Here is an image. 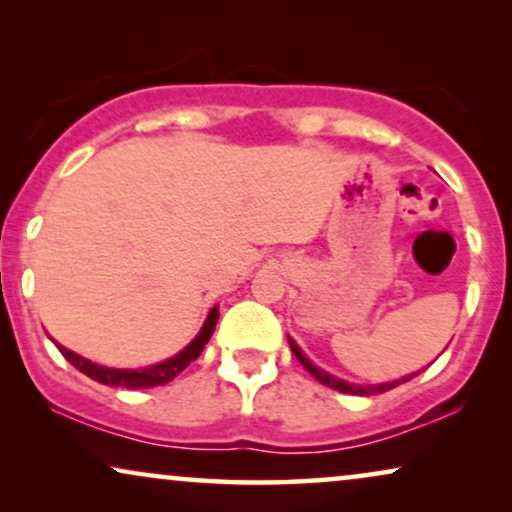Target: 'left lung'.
Masks as SVG:
<instances>
[{"instance_id": "8db88e82", "label": "left lung", "mask_w": 512, "mask_h": 512, "mask_svg": "<svg viewBox=\"0 0 512 512\" xmlns=\"http://www.w3.org/2000/svg\"><path fill=\"white\" fill-rule=\"evenodd\" d=\"M289 347H291V352L296 354V359H298L300 363H303V368L307 370V373H310V375L314 377V380H319L321 384H326V387H331V389H335V391H342V394H354V396H375V394H384V391L394 389V387H398V384L408 382V380H412V377L417 375V373H412V375L401 377V380L382 382V384H354V382L340 380V377H335V375H331V373H326V370H321L319 366H314V363L305 356L303 349H300L291 338H289Z\"/></svg>"}]
</instances>
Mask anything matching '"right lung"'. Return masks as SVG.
I'll list each match as a JSON object with an SVG mask.
<instances>
[{
	"label": "right lung",
	"mask_w": 512,
	"mask_h": 512,
	"mask_svg": "<svg viewBox=\"0 0 512 512\" xmlns=\"http://www.w3.org/2000/svg\"><path fill=\"white\" fill-rule=\"evenodd\" d=\"M216 321H219V305H214L212 310H209L205 324H202L200 333L195 335V338L188 342V345L177 352L170 359L160 361V363H153V366H144V368H109V366H100V363H93L88 359H83L72 349L58 345L60 354L65 356V359L72 363L76 370H81L83 375H88L90 380L100 382V384H107V387H125V389H149V387H160V384H167L172 382L174 377H177L181 370L186 366H191V361L198 359L202 354V349L212 338L214 333V326Z\"/></svg>",
	"instance_id": "add662e5"
}]
</instances>
